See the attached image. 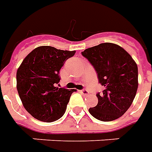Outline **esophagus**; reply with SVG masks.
Segmentation results:
<instances>
[{
    "label": "esophagus",
    "mask_w": 152,
    "mask_h": 152,
    "mask_svg": "<svg viewBox=\"0 0 152 152\" xmlns=\"http://www.w3.org/2000/svg\"><path fill=\"white\" fill-rule=\"evenodd\" d=\"M80 93L81 94H83V95H87V94H89V91H88L87 89H81V90L80 91Z\"/></svg>",
    "instance_id": "obj_1"
}]
</instances>
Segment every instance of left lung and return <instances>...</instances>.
I'll list each match as a JSON object with an SVG mask.
<instances>
[{"instance_id": "8db88e82", "label": "left lung", "mask_w": 152, "mask_h": 152, "mask_svg": "<svg viewBox=\"0 0 152 152\" xmlns=\"http://www.w3.org/2000/svg\"><path fill=\"white\" fill-rule=\"evenodd\" d=\"M95 69L103 86L98 93L99 102L89 112L101 121L116 120L134 101L137 86V66L125 50L113 43H102L81 52Z\"/></svg>"}]
</instances>
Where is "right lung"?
<instances>
[{
    "instance_id": "add662e5",
    "label": "right lung",
    "mask_w": 152,
    "mask_h": 152,
    "mask_svg": "<svg viewBox=\"0 0 152 152\" xmlns=\"http://www.w3.org/2000/svg\"><path fill=\"white\" fill-rule=\"evenodd\" d=\"M76 51L40 46L28 53L16 74L17 89L28 113L44 122H53L66 112L76 89L59 88V71Z\"/></svg>"
}]
</instances>
